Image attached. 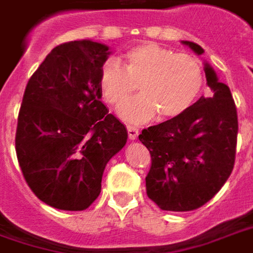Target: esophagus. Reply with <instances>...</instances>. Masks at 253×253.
I'll return each instance as SVG.
<instances>
[{
    "label": "esophagus",
    "instance_id": "1",
    "mask_svg": "<svg viewBox=\"0 0 253 253\" xmlns=\"http://www.w3.org/2000/svg\"><path fill=\"white\" fill-rule=\"evenodd\" d=\"M127 132H128V138L130 139H137V137H138V128H135V127L132 126H127Z\"/></svg>",
    "mask_w": 253,
    "mask_h": 253
}]
</instances>
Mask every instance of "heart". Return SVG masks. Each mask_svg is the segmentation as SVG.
<instances>
[{
	"mask_svg": "<svg viewBox=\"0 0 253 253\" xmlns=\"http://www.w3.org/2000/svg\"><path fill=\"white\" fill-rule=\"evenodd\" d=\"M137 84L143 96L126 103ZM100 87L111 105L118 108L126 103L119 114L128 123H145L157 114L162 119H174L200 94L203 68L190 54L148 42L125 54V67L119 60H107L100 72Z\"/></svg>",
	"mask_w": 253,
	"mask_h": 253,
	"instance_id": "heart-1",
	"label": "heart"
}]
</instances>
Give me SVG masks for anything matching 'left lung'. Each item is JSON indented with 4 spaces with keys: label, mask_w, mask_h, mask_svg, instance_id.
Returning a JSON list of instances; mask_svg holds the SVG:
<instances>
[{
    "label": "left lung",
    "mask_w": 253,
    "mask_h": 253,
    "mask_svg": "<svg viewBox=\"0 0 253 253\" xmlns=\"http://www.w3.org/2000/svg\"><path fill=\"white\" fill-rule=\"evenodd\" d=\"M196 54L204 49L182 41ZM212 97H200L185 114L144 128L139 141L151 152L146 194L164 211L185 212L204 206L230 176L237 145L238 121L229 86L204 63Z\"/></svg>",
    "instance_id": "8db88e82"
}]
</instances>
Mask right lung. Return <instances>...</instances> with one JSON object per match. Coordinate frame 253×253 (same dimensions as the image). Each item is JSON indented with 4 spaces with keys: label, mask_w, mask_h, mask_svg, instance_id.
<instances>
[{
    "label": "right lung",
    "mask_w": 253,
    "mask_h": 253,
    "mask_svg": "<svg viewBox=\"0 0 253 253\" xmlns=\"http://www.w3.org/2000/svg\"><path fill=\"white\" fill-rule=\"evenodd\" d=\"M111 53L91 40L59 45L24 90L16 155L28 186L53 208L86 210L127 142L126 126L101 102L100 72Z\"/></svg>",
    "instance_id": "right-lung-1"
}]
</instances>
